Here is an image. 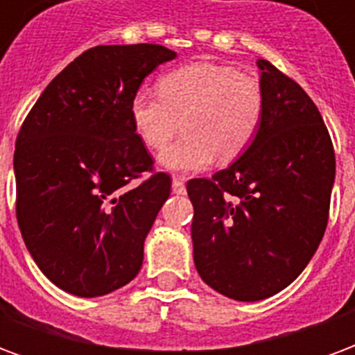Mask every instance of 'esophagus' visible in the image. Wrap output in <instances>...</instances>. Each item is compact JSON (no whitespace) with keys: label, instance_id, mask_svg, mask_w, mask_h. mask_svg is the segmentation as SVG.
Segmentation results:
<instances>
[{"label":"esophagus","instance_id":"1","mask_svg":"<svg viewBox=\"0 0 355 355\" xmlns=\"http://www.w3.org/2000/svg\"><path fill=\"white\" fill-rule=\"evenodd\" d=\"M173 192H175V193H186L184 178H182V177H173Z\"/></svg>","mask_w":355,"mask_h":355}]
</instances>
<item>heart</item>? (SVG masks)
I'll return each instance as SVG.
<instances>
[{"instance_id": "b5f03b06", "label": "heart", "mask_w": 355, "mask_h": 355, "mask_svg": "<svg viewBox=\"0 0 355 355\" xmlns=\"http://www.w3.org/2000/svg\"><path fill=\"white\" fill-rule=\"evenodd\" d=\"M157 94L137 91L129 117L148 150H163L182 125L184 135L159 157L165 169L190 173L228 163L251 146L264 117V91L234 66L193 62L163 73Z\"/></svg>"}]
</instances>
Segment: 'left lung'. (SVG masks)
Wrapping results in <instances>:
<instances>
[{
    "label": "left lung",
    "mask_w": 355,
    "mask_h": 355,
    "mask_svg": "<svg viewBox=\"0 0 355 355\" xmlns=\"http://www.w3.org/2000/svg\"><path fill=\"white\" fill-rule=\"evenodd\" d=\"M264 117L247 152L211 178H192L193 262L220 295L253 302L298 277L325 234L335 150L297 81L261 58Z\"/></svg>",
    "instance_id": "1"
}]
</instances>
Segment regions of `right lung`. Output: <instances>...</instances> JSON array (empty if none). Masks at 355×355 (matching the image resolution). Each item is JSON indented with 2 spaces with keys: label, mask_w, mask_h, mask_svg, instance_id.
<instances>
[{
  "label": "right lung",
  "mask_w": 355,
  "mask_h": 355,
  "mask_svg": "<svg viewBox=\"0 0 355 355\" xmlns=\"http://www.w3.org/2000/svg\"><path fill=\"white\" fill-rule=\"evenodd\" d=\"M175 51L96 45L45 87L15 146L17 220L35 264L57 287L102 297L139 274L144 239L171 177L137 139L129 101Z\"/></svg>",
  "instance_id": "add662e5"
}]
</instances>
